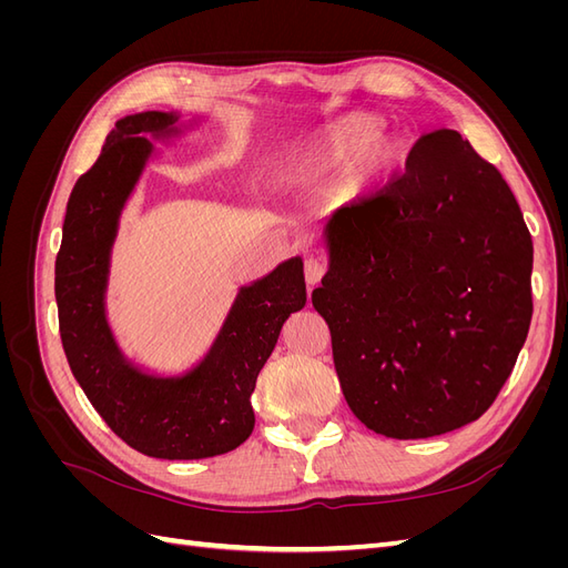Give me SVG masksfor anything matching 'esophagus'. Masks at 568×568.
I'll use <instances>...</instances> for the list:
<instances>
[{"mask_svg":"<svg viewBox=\"0 0 568 568\" xmlns=\"http://www.w3.org/2000/svg\"><path fill=\"white\" fill-rule=\"evenodd\" d=\"M324 272H326L324 263H320L317 257H307V261H305V282H307V291H311L313 286H317V284L322 282Z\"/></svg>","mask_w":568,"mask_h":568,"instance_id":"34e87169","label":"esophagus"}]
</instances>
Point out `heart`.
<instances>
[{"label": "heart", "mask_w": 568, "mask_h": 568, "mask_svg": "<svg viewBox=\"0 0 568 568\" xmlns=\"http://www.w3.org/2000/svg\"><path fill=\"white\" fill-rule=\"evenodd\" d=\"M382 118L348 115L324 125L286 153V178L307 189H324L348 182L355 173L374 182L393 161V146L379 140Z\"/></svg>", "instance_id": "heart-1"}]
</instances>
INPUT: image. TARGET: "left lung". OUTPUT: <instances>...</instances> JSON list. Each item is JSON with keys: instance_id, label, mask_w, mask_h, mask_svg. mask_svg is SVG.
Listing matches in <instances>:
<instances>
[{"instance_id": "left-lung-1", "label": "left lung", "mask_w": 568, "mask_h": 568, "mask_svg": "<svg viewBox=\"0 0 568 568\" xmlns=\"http://www.w3.org/2000/svg\"><path fill=\"white\" fill-rule=\"evenodd\" d=\"M324 242L313 305L353 415L400 440L484 415L532 315V242L500 170L459 132H428L400 178L326 220Z\"/></svg>"}]
</instances>
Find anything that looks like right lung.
I'll return each mask as SVG.
<instances>
[{
    "instance_id": "obj_1",
    "label": "right lung",
    "mask_w": 568,
    "mask_h": 568,
    "mask_svg": "<svg viewBox=\"0 0 568 568\" xmlns=\"http://www.w3.org/2000/svg\"><path fill=\"white\" fill-rule=\"evenodd\" d=\"M178 113L144 111L120 118L109 132L68 199L54 291L68 365L111 432L149 457L203 459L251 436L255 379L282 324L305 305V277L301 257H291L242 286L209 355L192 372L153 376L128 363L104 307L111 246L120 211L153 151L149 136L178 134Z\"/></svg>"
}]
</instances>
